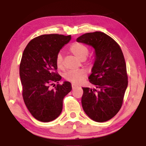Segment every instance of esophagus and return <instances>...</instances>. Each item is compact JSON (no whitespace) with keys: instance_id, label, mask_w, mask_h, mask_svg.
Masks as SVG:
<instances>
[{"instance_id":"34e87169","label":"esophagus","mask_w":146,"mask_h":146,"mask_svg":"<svg viewBox=\"0 0 146 146\" xmlns=\"http://www.w3.org/2000/svg\"><path fill=\"white\" fill-rule=\"evenodd\" d=\"M76 88H77V86H75V84H72V88H73V90H74V89H76Z\"/></svg>"}]
</instances>
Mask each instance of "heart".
I'll use <instances>...</instances> for the list:
<instances>
[{
	"mask_svg": "<svg viewBox=\"0 0 146 146\" xmlns=\"http://www.w3.org/2000/svg\"><path fill=\"white\" fill-rule=\"evenodd\" d=\"M70 51L80 60H85L89 53V49L87 46L78 42L73 44L70 46ZM62 56L60 53H59L56 56V64L58 68H62ZM86 73L84 70L69 71L64 74V78H66V80L70 81L73 84H76L82 82V81L86 78Z\"/></svg>",
	"mask_w": 146,
	"mask_h": 146,
	"instance_id": "obj_1",
	"label": "heart"
}]
</instances>
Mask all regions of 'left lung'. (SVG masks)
Segmentation results:
<instances>
[{
    "label": "left lung",
    "mask_w": 146,
    "mask_h": 146,
    "mask_svg": "<svg viewBox=\"0 0 146 146\" xmlns=\"http://www.w3.org/2000/svg\"><path fill=\"white\" fill-rule=\"evenodd\" d=\"M76 41L95 50V62L89 79L97 89L82 88L83 110L95 122H106L119 111L127 87L122 49L111 37L100 31L84 34Z\"/></svg>",
    "instance_id": "obj_1"
}]
</instances>
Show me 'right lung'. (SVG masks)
<instances>
[{"label":"right lung","instance_id":"obj_1","mask_svg":"<svg viewBox=\"0 0 146 146\" xmlns=\"http://www.w3.org/2000/svg\"><path fill=\"white\" fill-rule=\"evenodd\" d=\"M71 39V35H42L29 42L23 53L19 71L24 101L32 116L40 122H50L60 115L64 98L72 89L68 81L54 90L49 88L61 80L54 72L57 69L56 56Z\"/></svg>","mask_w":146,"mask_h":146}]
</instances>
